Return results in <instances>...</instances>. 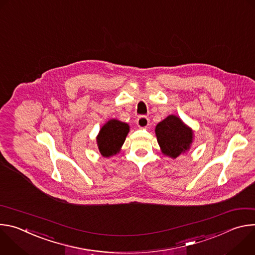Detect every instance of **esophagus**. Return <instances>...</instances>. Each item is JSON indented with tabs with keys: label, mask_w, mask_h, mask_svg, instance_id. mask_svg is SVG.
Masks as SVG:
<instances>
[{
	"label": "esophagus",
	"mask_w": 255,
	"mask_h": 255,
	"mask_svg": "<svg viewBox=\"0 0 255 255\" xmlns=\"http://www.w3.org/2000/svg\"><path fill=\"white\" fill-rule=\"evenodd\" d=\"M136 123L140 128H146L149 125V119L146 116H139L136 120Z\"/></svg>",
	"instance_id": "obj_1"
}]
</instances>
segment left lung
<instances>
[{
  "label": "left lung",
  "instance_id": "1",
  "mask_svg": "<svg viewBox=\"0 0 255 255\" xmlns=\"http://www.w3.org/2000/svg\"><path fill=\"white\" fill-rule=\"evenodd\" d=\"M155 133L162 152L172 158L186 152L193 139L192 130L173 115L158 123Z\"/></svg>",
  "mask_w": 255,
  "mask_h": 255
}]
</instances>
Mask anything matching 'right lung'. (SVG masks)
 <instances>
[{
    "instance_id": "1",
    "label": "right lung",
    "mask_w": 255,
    "mask_h": 255,
    "mask_svg": "<svg viewBox=\"0 0 255 255\" xmlns=\"http://www.w3.org/2000/svg\"><path fill=\"white\" fill-rule=\"evenodd\" d=\"M129 132V126L118 120H110L104 125L97 137L99 150L105 157L116 154Z\"/></svg>"
}]
</instances>
